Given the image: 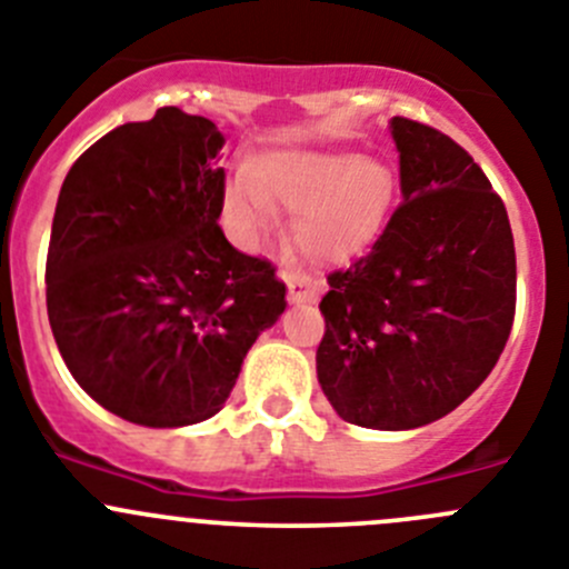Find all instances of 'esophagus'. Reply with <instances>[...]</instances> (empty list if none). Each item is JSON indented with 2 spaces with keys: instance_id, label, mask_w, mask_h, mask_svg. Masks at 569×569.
Listing matches in <instances>:
<instances>
[{
  "instance_id": "obj_1",
  "label": "esophagus",
  "mask_w": 569,
  "mask_h": 569,
  "mask_svg": "<svg viewBox=\"0 0 569 569\" xmlns=\"http://www.w3.org/2000/svg\"><path fill=\"white\" fill-rule=\"evenodd\" d=\"M280 278H283L286 286H289V300L291 302L317 300V286L311 283L309 278H302V274H291V272H283Z\"/></svg>"
}]
</instances>
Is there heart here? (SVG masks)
I'll list each match as a JSON object with an SVG mask.
<instances>
[{"label":"heart","mask_w":569,"mask_h":569,"mask_svg":"<svg viewBox=\"0 0 569 569\" xmlns=\"http://www.w3.org/2000/svg\"><path fill=\"white\" fill-rule=\"evenodd\" d=\"M396 196L381 159L342 151H283L241 168L224 188V219L243 247H258L274 207L291 210V243L317 263L357 254L379 232Z\"/></svg>","instance_id":"obj_1"}]
</instances>
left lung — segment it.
<instances>
[{"label": "left lung", "mask_w": 569, "mask_h": 569, "mask_svg": "<svg viewBox=\"0 0 569 569\" xmlns=\"http://www.w3.org/2000/svg\"><path fill=\"white\" fill-rule=\"evenodd\" d=\"M401 204L370 252L328 274L317 379L348 423L418 429L486 381L513 326L517 252L480 164L392 117Z\"/></svg>", "instance_id": "8db88e82"}]
</instances>
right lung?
Returning <instances> with one entry per match:
<instances>
[{
    "instance_id": "add662e5",
    "label": "right lung",
    "mask_w": 569,
    "mask_h": 569,
    "mask_svg": "<svg viewBox=\"0 0 569 569\" xmlns=\"http://www.w3.org/2000/svg\"><path fill=\"white\" fill-rule=\"evenodd\" d=\"M224 134L177 106L117 126L61 184L47 315L69 373L114 416L190 427L224 407L243 357L286 311L269 260L232 247Z\"/></svg>"
}]
</instances>
